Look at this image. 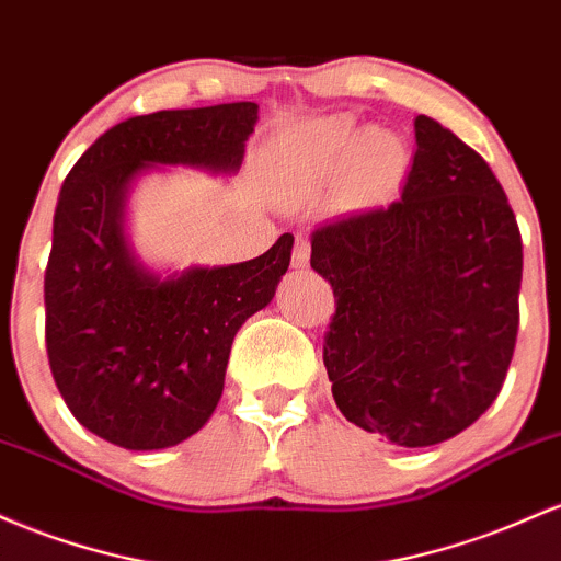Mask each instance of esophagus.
<instances>
[{
    "instance_id": "34e87169",
    "label": "esophagus",
    "mask_w": 561,
    "mask_h": 561,
    "mask_svg": "<svg viewBox=\"0 0 561 561\" xmlns=\"http://www.w3.org/2000/svg\"><path fill=\"white\" fill-rule=\"evenodd\" d=\"M291 264L294 267H307V264H310V243H307V238L297 236V241H294Z\"/></svg>"
}]
</instances>
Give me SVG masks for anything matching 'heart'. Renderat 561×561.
<instances>
[{
    "label": "heart",
    "instance_id": "obj_1",
    "mask_svg": "<svg viewBox=\"0 0 561 561\" xmlns=\"http://www.w3.org/2000/svg\"><path fill=\"white\" fill-rule=\"evenodd\" d=\"M365 148V159H368V167L379 169L383 174H392L394 169L400 167L402 150L400 145L389 137L376 135L365 137L355 135V131H347L342 127L325 129L323 135H318L310 140L301 150L297 159L299 174L301 178H318V174H331L336 169H342L357 150Z\"/></svg>",
    "mask_w": 561,
    "mask_h": 561
}]
</instances>
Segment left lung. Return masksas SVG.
Here are the masks:
<instances>
[{
	"instance_id": "left-lung-1",
	"label": "left lung",
	"mask_w": 561,
	"mask_h": 561,
	"mask_svg": "<svg viewBox=\"0 0 561 561\" xmlns=\"http://www.w3.org/2000/svg\"><path fill=\"white\" fill-rule=\"evenodd\" d=\"M402 196L312 232L336 312L323 363L344 419L402 448L445 443L499 398L519 329L522 236L493 169L430 116Z\"/></svg>"
}]
</instances>
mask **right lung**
Here are the masks:
<instances>
[{
    "label": "right lung",
    "instance_id": "obj_1",
    "mask_svg": "<svg viewBox=\"0 0 561 561\" xmlns=\"http://www.w3.org/2000/svg\"><path fill=\"white\" fill-rule=\"evenodd\" d=\"M256 118V103L131 116L62 182L44 273L49 368L73 419L118 448H172L209 421L232 339L275 297L294 247L283 232L256 260L161 278L124 238L131 180L156 163L236 172Z\"/></svg>",
    "mask_w": 561,
    "mask_h": 561
}]
</instances>
